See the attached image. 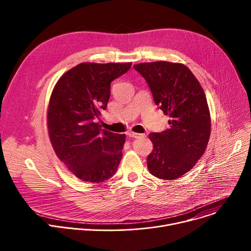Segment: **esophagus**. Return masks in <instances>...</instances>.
Here are the masks:
<instances>
[{
  "mask_svg": "<svg viewBox=\"0 0 251 251\" xmlns=\"http://www.w3.org/2000/svg\"><path fill=\"white\" fill-rule=\"evenodd\" d=\"M127 135H128L129 137H132V138H139V137L143 136L142 134H138V133H135V132H133V131H129V132L127 133Z\"/></svg>",
  "mask_w": 251,
  "mask_h": 251,
  "instance_id": "esophagus-1",
  "label": "esophagus"
}]
</instances>
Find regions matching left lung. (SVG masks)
<instances>
[{
	"label": "left lung",
	"instance_id": "obj_1",
	"mask_svg": "<svg viewBox=\"0 0 251 251\" xmlns=\"http://www.w3.org/2000/svg\"><path fill=\"white\" fill-rule=\"evenodd\" d=\"M134 68L146 79L156 105L169 115V128L151 133L153 150L149 172L163 180H175L194 168L210 136V113L199 80L183 63L143 62Z\"/></svg>",
	"mask_w": 251,
	"mask_h": 251
}]
</instances>
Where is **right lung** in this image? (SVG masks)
<instances>
[{
	"mask_svg": "<svg viewBox=\"0 0 251 251\" xmlns=\"http://www.w3.org/2000/svg\"><path fill=\"white\" fill-rule=\"evenodd\" d=\"M131 65L82 62L53 87L48 107L50 140L57 158L81 181L102 183L117 171L126 135L101 130L94 119L106 109L111 81Z\"/></svg>",
	"mask_w": 251,
	"mask_h": 251,
	"instance_id": "add662e5",
	"label": "right lung"
}]
</instances>
